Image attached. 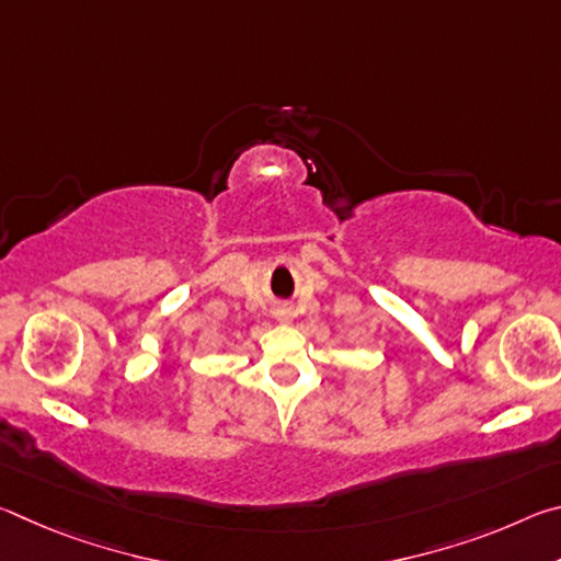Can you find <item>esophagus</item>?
<instances>
[{
  "label": "esophagus",
  "mask_w": 561,
  "mask_h": 561,
  "mask_svg": "<svg viewBox=\"0 0 561 561\" xmlns=\"http://www.w3.org/2000/svg\"><path fill=\"white\" fill-rule=\"evenodd\" d=\"M274 317H277L279 324H289V321L294 319L291 309L289 307H277V311H274Z\"/></svg>",
  "instance_id": "esophagus-1"
}]
</instances>
